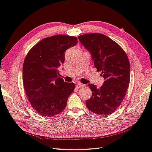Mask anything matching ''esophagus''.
<instances>
[{"instance_id":"obj_1","label":"esophagus","mask_w":152,"mask_h":152,"mask_svg":"<svg viewBox=\"0 0 152 152\" xmlns=\"http://www.w3.org/2000/svg\"><path fill=\"white\" fill-rule=\"evenodd\" d=\"M84 86H86L82 84V83H79V82H77L76 83V87H77V88H82V87H84Z\"/></svg>"}]
</instances>
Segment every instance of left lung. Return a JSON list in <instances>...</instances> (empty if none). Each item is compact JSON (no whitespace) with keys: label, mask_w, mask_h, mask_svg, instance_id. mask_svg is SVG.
I'll use <instances>...</instances> for the list:
<instances>
[{"label":"left lung","mask_w":152,"mask_h":152,"mask_svg":"<svg viewBox=\"0 0 152 152\" xmlns=\"http://www.w3.org/2000/svg\"><path fill=\"white\" fill-rule=\"evenodd\" d=\"M80 42L91 55L94 66L101 71L105 81L101 88L88 85L91 97L86 105L94 114L107 116L120 106L130 82V63L124 50L106 35L86 34L78 37Z\"/></svg>","instance_id":"obj_1"}]
</instances>
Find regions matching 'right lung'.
Instances as JSON below:
<instances>
[{
    "mask_svg": "<svg viewBox=\"0 0 152 152\" xmlns=\"http://www.w3.org/2000/svg\"><path fill=\"white\" fill-rule=\"evenodd\" d=\"M78 42L76 37L67 35L45 38L25 57L23 66L25 91L32 107L40 115L52 117L65 108L75 85L64 82L59 69L64 61L65 51Z\"/></svg>",
    "mask_w": 152,
    "mask_h": 152,
    "instance_id": "right-lung-1",
    "label": "right lung"
}]
</instances>
